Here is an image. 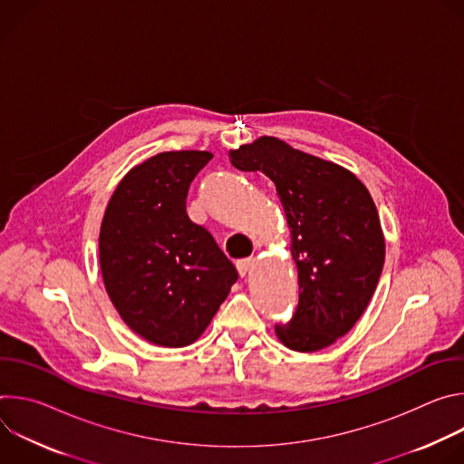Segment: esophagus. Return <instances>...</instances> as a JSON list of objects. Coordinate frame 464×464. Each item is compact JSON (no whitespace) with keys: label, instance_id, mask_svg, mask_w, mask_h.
Listing matches in <instances>:
<instances>
[{"label":"esophagus","instance_id":"1","mask_svg":"<svg viewBox=\"0 0 464 464\" xmlns=\"http://www.w3.org/2000/svg\"><path fill=\"white\" fill-rule=\"evenodd\" d=\"M253 264H255V258H242V260H238L237 262V268H238V274L242 276V277H246L249 272H251V268H253Z\"/></svg>","mask_w":464,"mask_h":464}]
</instances>
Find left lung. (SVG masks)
<instances>
[{
  "label": "left lung",
  "mask_w": 464,
  "mask_h": 464,
  "mask_svg": "<svg viewBox=\"0 0 464 464\" xmlns=\"http://www.w3.org/2000/svg\"><path fill=\"white\" fill-rule=\"evenodd\" d=\"M233 167L266 174L277 188L299 304L279 342L297 353L336 343L365 312L385 260V238L367 187L345 167L262 136L229 150Z\"/></svg>",
  "instance_id": "obj_1"
}]
</instances>
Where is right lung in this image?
I'll return each mask as SVG.
<instances>
[{"label":"right lung","instance_id":"obj_1","mask_svg":"<svg viewBox=\"0 0 464 464\" xmlns=\"http://www.w3.org/2000/svg\"><path fill=\"white\" fill-rule=\"evenodd\" d=\"M211 158L208 150H170L130 169L101 224L108 297L136 334L160 347L200 338L238 279L213 235L185 211L188 185Z\"/></svg>","mask_w":464,"mask_h":464}]
</instances>
